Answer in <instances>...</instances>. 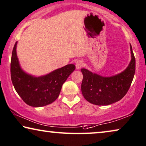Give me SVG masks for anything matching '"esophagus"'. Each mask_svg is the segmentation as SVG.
<instances>
[{
  "label": "esophagus",
  "instance_id": "1",
  "mask_svg": "<svg viewBox=\"0 0 146 146\" xmlns=\"http://www.w3.org/2000/svg\"><path fill=\"white\" fill-rule=\"evenodd\" d=\"M82 66H83V62L82 60H79L76 62L75 66L77 69H80L82 67Z\"/></svg>",
  "mask_w": 146,
  "mask_h": 146
}]
</instances>
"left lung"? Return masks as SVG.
I'll return each instance as SVG.
<instances>
[{
	"label": "left lung",
	"mask_w": 146,
	"mask_h": 146,
	"mask_svg": "<svg viewBox=\"0 0 146 146\" xmlns=\"http://www.w3.org/2000/svg\"><path fill=\"white\" fill-rule=\"evenodd\" d=\"M131 60L125 70L110 77H104L86 69H81L83 75L81 91L84 98L97 106H108L121 100L127 94L133 80L136 60L131 44Z\"/></svg>",
	"instance_id": "left-lung-1"
}]
</instances>
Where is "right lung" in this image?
<instances>
[{
  "mask_svg": "<svg viewBox=\"0 0 146 146\" xmlns=\"http://www.w3.org/2000/svg\"><path fill=\"white\" fill-rule=\"evenodd\" d=\"M17 42L12 50L10 64L11 79L14 88L23 102L35 108L52 104L59 96L63 84L75 69L67 64L39 77L27 73L21 68L17 56Z\"/></svg>",
  "mask_w": 146,
  "mask_h": 146,
  "instance_id": "obj_1",
  "label": "right lung"
}]
</instances>
